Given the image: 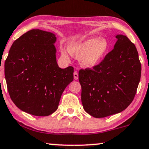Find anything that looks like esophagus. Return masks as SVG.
<instances>
[{
  "label": "esophagus",
  "instance_id": "esophagus-1",
  "mask_svg": "<svg viewBox=\"0 0 149 149\" xmlns=\"http://www.w3.org/2000/svg\"><path fill=\"white\" fill-rule=\"evenodd\" d=\"M73 78L75 80L78 79V73L77 71H74V73H73Z\"/></svg>",
  "mask_w": 149,
  "mask_h": 149
}]
</instances>
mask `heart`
<instances>
[{
  "label": "heart",
  "instance_id": "b5f03b06",
  "mask_svg": "<svg viewBox=\"0 0 149 149\" xmlns=\"http://www.w3.org/2000/svg\"><path fill=\"white\" fill-rule=\"evenodd\" d=\"M110 49L108 41L103 37H92L83 40L71 42L69 48L62 46L61 55L69 60L71 55L80 57V64L85 68H94L98 65Z\"/></svg>",
  "mask_w": 149,
  "mask_h": 149
}]
</instances>
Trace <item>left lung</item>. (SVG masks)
<instances>
[{
    "mask_svg": "<svg viewBox=\"0 0 149 149\" xmlns=\"http://www.w3.org/2000/svg\"><path fill=\"white\" fill-rule=\"evenodd\" d=\"M114 48L93 69H81L84 110L103 118L122 112L132 103L141 78V67L135 44L126 36L116 35Z\"/></svg>",
    "mask_w": 149,
    "mask_h": 149,
    "instance_id": "left-lung-1",
    "label": "left lung"
}]
</instances>
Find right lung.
<instances>
[{"label": "right lung", "mask_w": 149, "mask_h": 149, "mask_svg": "<svg viewBox=\"0 0 149 149\" xmlns=\"http://www.w3.org/2000/svg\"><path fill=\"white\" fill-rule=\"evenodd\" d=\"M55 34L39 29L14 41L5 62L12 101L21 110L45 116L55 112L62 93L73 80V68L59 67Z\"/></svg>", "instance_id": "obj_1"}]
</instances>
